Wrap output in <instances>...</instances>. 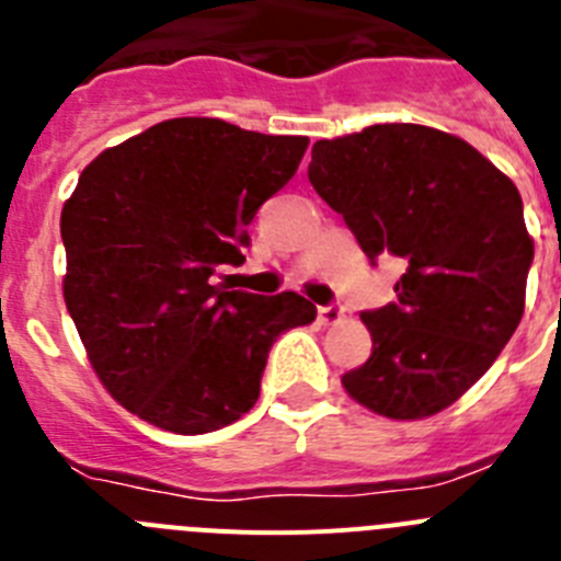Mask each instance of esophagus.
<instances>
[{"label":"esophagus","mask_w":561,"mask_h":561,"mask_svg":"<svg viewBox=\"0 0 561 561\" xmlns=\"http://www.w3.org/2000/svg\"><path fill=\"white\" fill-rule=\"evenodd\" d=\"M348 314H351V311L345 309V306H340V304L320 306V309H317V317H320V323H323V325L342 323V320H345V317H348Z\"/></svg>","instance_id":"1"}]
</instances>
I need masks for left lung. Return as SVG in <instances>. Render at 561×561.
<instances>
[{
  "label": "left lung",
  "instance_id": "1",
  "mask_svg": "<svg viewBox=\"0 0 561 561\" xmlns=\"http://www.w3.org/2000/svg\"><path fill=\"white\" fill-rule=\"evenodd\" d=\"M309 182L370 261L404 264L396 304L362 314L374 351L342 376L345 393L393 421L447 410L523 320L534 238L517 185L466 140L415 123L314 142Z\"/></svg>",
  "mask_w": 561,
  "mask_h": 561
}]
</instances>
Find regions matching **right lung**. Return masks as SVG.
<instances>
[{
	"label": "right lung",
	"instance_id": "obj_1",
	"mask_svg": "<svg viewBox=\"0 0 561 561\" xmlns=\"http://www.w3.org/2000/svg\"><path fill=\"white\" fill-rule=\"evenodd\" d=\"M309 137L173 117L101 151L64 202V304L103 388L176 435L221 430L261 393L272 342L309 325L295 291L216 284L244 261L257 207L295 176Z\"/></svg>",
	"mask_w": 561,
	"mask_h": 561
}]
</instances>
